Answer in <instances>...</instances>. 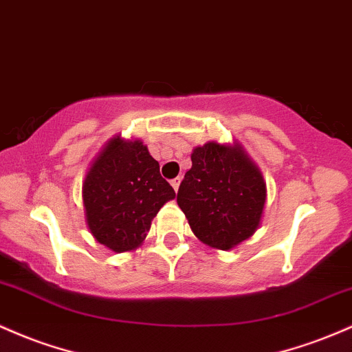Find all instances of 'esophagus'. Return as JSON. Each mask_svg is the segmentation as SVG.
Wrapping results in <instances>:
<instances>
[{"label": "esophagus", "mask_w": 352, "mask_h": 352, "mask_svg": "<svg viewBox=\"0 0 352 352\" xmlns=\"http://www.w3.org/2000/svg\"><path fill=\"white\" fill-rule=\"evenodd\" d=\"M180 182H182V179H180V177H177V179H173V180H170V184H172V187H173V190H179V187H180Z\"/></svg>", "instance_id": "1"}]
</instances>
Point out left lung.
<instances>
[{"instance_id":"obj_1","label":"left lung","mask_w":352,"mask_h":352,"mask_svg":"<svg viewBox=\"0 0 352 352\" xmlns=\"http://www.w3.org/2000/svg\"><path fill=\"white\" fill-rule=\"evenodd\" d=\"M177 204L204 244L229 250L249 239L264 212V177L239 144L208 142L192 152Z\"/></svg>"}]
</instances>
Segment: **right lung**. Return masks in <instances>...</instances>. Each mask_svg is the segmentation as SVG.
<instances>
[{"mask_svg": "<svg viewBox=\"0 0 352 352\" xmlns=\"http://www.w3.org/2000/svg\"><path fill=\"white\" fill-rule=\"evenodd\" d=\"M175 197L160 165L140 140L111 138L83 182L85 219L100 244L113 252L137 249L152 220Z\"/></svg>", "mask_w": 352, "mask_h": 352, "instance_id": "1", "label": "right lung"}]
</instances>
